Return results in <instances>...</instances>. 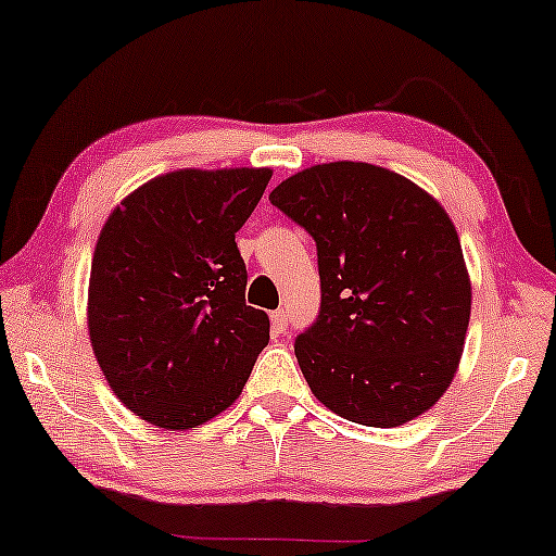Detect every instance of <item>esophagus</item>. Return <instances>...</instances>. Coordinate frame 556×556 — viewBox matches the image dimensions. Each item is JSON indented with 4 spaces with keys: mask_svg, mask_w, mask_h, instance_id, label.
Wrapping results in <instances>:
<instances>
[{
    "mask_svg": "<svg viewBox=\"0 0 556 556\" xmlns=\"http://www.w3.org/2000/svg\"><path fill=\"white\" fill-rule=\"evenodd\" d=\"M269 319H271V330H275L277 334H281L287 330V312L285 309H275L269 315Z\"/></svg>",
    "mask_w": 556,
    "mask_h": 556,
    "instance_id": "1",
    "label": "esophagus"
}]
</instances>
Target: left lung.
Returning a JSON list of instances; mask_svg holds the SVG:
<instances>
[{
    "label": "left lung",
    "mask_w": 556,
    "mask_h": 556,
    "mask_svg": "<svg viewBox=\"0 0 556 556\" xmlns=\"http://www.w3.org/2000/svg\"><path fill=\"white\" fill-rule=\"evenodd\" d=\"M269 201L317 244V323L294 340L319 403L359 426L431 410L458 370L471 279L456 226L393 170L334 161L289 176Z\"/></svg>",
    "instance_id": "1"
}]
</instances>
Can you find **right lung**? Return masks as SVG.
<instances>
[{"mask_svg": "<svg viewBox=\"0 0 556 556\" xmlns=\"http://www.w3.org/2000/svg\"><path fill=\"white\" fill-rule=\"evenodd\" d=\"M269 168H181L113 208L90 267L88 332L125 408L166 431L206 424L241 395L269 342L249 307L237 233Z\"/></svg>", "mask_w": 556, "mask_h": 556, "instance_id": "right-lung-1", "label": "right lung"}]
</instances>
